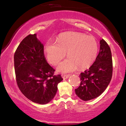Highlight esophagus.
I'll return each mask as SVG.
<instances>
[{"mask_svg": "<svg viewBox=\"0 0 126 126\" xmlns=\"http://www.w3.org/2000/svg\"><path fill=\"white\" fill-rule=\"evenodd\" d=\"M61 76L63 79H67L69 77V74H62L61 75Z\"/></svg>", "mask_w": 126, "mask_h": 126, "instance_id": "1", "label": "esophagus"}]
</instances>
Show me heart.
Segmentation results:
<instances>
[{
    "label": "heart",
    "mask_w": 126,
    "mask_h": 126,
    "mask_svg": "<svg viewBox=\"0 0 126 126\" xmlns=\"http://www.w3.org/2000/svg\"><path fill=\"white\" fill-rule=\"evenodd\" d=\"M44 53L49 62L57 65L65 57H68L58 67L62 72L73 71L90 66L96 58L98 44L95 38L78 32L64 33L57 38V42L49 40L44 46Z\"/></svg>",
    "instance_id": "b5f03b06"
}]
</instances>
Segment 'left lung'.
<instances>
[{
	"instance_id": "obj_1",
	"label": "left lung",
	"mask_w": 126,
	"mask_h": 126,
	"mask_svg": "<svg viewBox=\"0 0 126 126\" xmlns=\"http://www.w3.org/2000/svg\"><path fill=\"white\" fill-rule=\"evenodd\" d=\"M112 53L107 42L100 40V50L95 61L89 69L79 75L80 86L75 89L80 99L89 101L99 96L105 91L112 79Z\"/></svg>"
}]
</instances>
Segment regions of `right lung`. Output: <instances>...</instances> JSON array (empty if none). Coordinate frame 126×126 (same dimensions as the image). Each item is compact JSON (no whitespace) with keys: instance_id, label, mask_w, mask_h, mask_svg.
<instances>
[{"instance_id":"add662e5","label":"right lung","mask_w":126,"mask_h":126,"mask_svg":"<svg viewBox=\"0 0 126 126\" xmlns=\"http://www.w3.org/2000/svg\"><path fill=\"white\" fill-rule=\"evenodd\" d=\"M14 69L18 86L28 99L45 104L53 99L57 85L63 80L60 74L47 63L44 46L35 34L23 39L14 55Z\"/></svg>"}]
</instances>
